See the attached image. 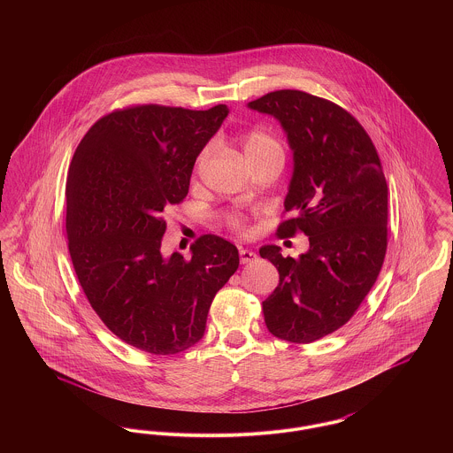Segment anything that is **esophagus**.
Segmentation results:
<instances>
[{"instance_id":"34e87169","label":"esophagus","mask_w":453,"mask_h":453,"mask_svg":"<svg viewBox=\"0 0 453 453\" xmlns=\"http://www.w3.org/2000/svg\"><path fill=\"white\" fill-rule=\"evenodd\" d=\"M257 259V253H253V251H250V250H239V261H241V265H248V263H251V261H255Z\"/></svg>"}]
</instances>
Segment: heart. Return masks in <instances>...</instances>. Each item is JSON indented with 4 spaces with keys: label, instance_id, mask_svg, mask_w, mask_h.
<instances>
[{
    "label": "heart",
    "instance_id": "1",
    "mask_svg": "<svg viewBox=\"0 0 453 453\" xmlns=\"http://www.w3.org/2000/svg\"><path fill=\"white\" fill-rule=\"evenodd\" d=\"M241 146L244 150V154L248 157V161H255L257 157L261 156H268V154H283L281 151L280 142L266 130L263 129H251L244 132L241 135ZM212 154V146H205L202 151L198 152L196 159H195V170H202L205 166V163L209 161ZM226 224L231 231H234L236 234L246 236L250 233L246 217L237 214V212H229L226 214Z\"/></svg>",
    "mask_w": 453,
    "mask_h": 453
}]
</instances>
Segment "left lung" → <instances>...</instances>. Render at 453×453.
<instances>
[{
  "label": "left lung",
  "mask_w": 453,
  "mask_h": 453,
  "mask_svg": "<svg viewBox=\"0 0 453 453\" xmlns=\"http://www.w3.org/2000/svg\"><path fill=\"white\" fill-rule=\"evenodd\" d=\"M248 107L273 115L294 151V176L277 236H309V251L281 257L263 246L280 275L263 302L268 331L312 343L345 326L377 280L388 251V183L379 152L345 108L299 89H279Z\"/></svg>",
  "instance_id": "8db88e82"
}]
</instances>
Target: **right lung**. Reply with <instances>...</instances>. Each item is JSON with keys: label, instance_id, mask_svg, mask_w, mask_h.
Segmentation results:
<instances>
[{"label": "right lung", "instance_id": "right-lung-1", "mask_svg": "<svg viewBox=\"0 0 453 453\" xmlns=\"http://www.w3.org/2000/svg\"><path fill=\"white\" fill-rule=\"evenodd\" d=\"M226 105H130L98 119L78 144L65 183V236L89 305L137 349L174 355L205 331L217 292L234 275V244L203 234L192 258L161 255L165 212L183 202L198 152Z\"/></svg>", "mask_w": 453, "mask_h": 453}]
</instances>
